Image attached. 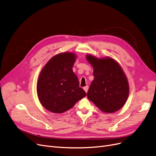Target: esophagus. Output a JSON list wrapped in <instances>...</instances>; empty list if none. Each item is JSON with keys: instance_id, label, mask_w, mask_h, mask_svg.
I'll return each mask as SVG.
<instances>
[{"instance_id": "esophagus-1", "label": "esophagus", "mask_w": 156, "mask_h": 156, "mask_svg": "<svg viewBox=\"0 0 156 156\" xmlns=\"http://www.w3.org/2000/svg\"><path fill=\"white\" fill-rule=\"evenodd\" d=\"M88 89H89L88 85H86L85 87H83V89H84V90L86 92V93H87V91H88Z\"/></svg>"}]
</instances>
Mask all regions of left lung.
<instances>
[{"label": "left lung", "mask_w": 156, "mask_h": 156, "mask_svg": "<svg viewBox=\"0 0 156 156\" xmlns=\"http://www.w3.org/2000/svg\"><path fill=\"white\" fill-rule=\"evenodd\" d=\"M93 67L94 79L87 92L88 99L103 112L112 113L122 108L127 100L129 86L123 69L111 58L86 56Z\"/></svg>", "instance_id": "obj_1"}]
</instances>
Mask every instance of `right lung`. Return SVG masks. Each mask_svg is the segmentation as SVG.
Instances as JSON below:
<instances>
[{"instance_id":"1","label":"right lung","mask_w":156,"mask_h":156,"mask_svg":"<svg viewBox=\"0 0 156 156\" xmlns=\"http://www.w3.org/2000/svg\"><path fill=\"white\" fill-rule=\"evenodd\" d=\"M75 60L76 55L73 53L56 55L46 63L40 74L38 97L42 106L50 112H64L86 96L73 71Z\"/></svg>"}]
</instances>
